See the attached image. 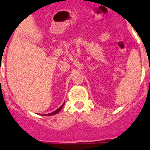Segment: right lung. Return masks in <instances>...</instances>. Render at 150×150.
I'll return each mask as SVG.
<instances>
[{
  "mask_svg": "<svg viewBox=\"0 0 150 150\" xmlns=\"http://www.w3.org/2000/svg\"><path fill=\"white\" fill-rule=\"evenodd\" d=\"M64 104V103L63 104H62V106H61V107H59L58 109H57V110H55V111L52 112V113H50V114H46V115H48V116H50V115H54V114H57V113H58V112L60 111V110H61V109H62V107H63Z\"/></svg>",
  "mask_w": 150,
  "mask_h": 150,
  "instance_id": "1",
  "label": "right lung"
}]
</instances>
